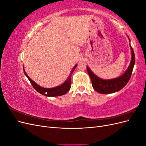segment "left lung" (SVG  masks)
Returning <instances> with one entry per match:
<instances>
[{
	"mask_svg": "<svg viewBox=\"0 0 146 146\" xmlns=\"http://www.w3.org/2000/svg\"><path fill=\"white\" fill-rule=\"evenodd\" d=\"M129 41H130V38ZM131 51V60L129 68L126 70L124 74L121 76L116 78L109 79V80H104L100 78L95 75L92 70L87 66L88 73L91 78L92 87L94 89L100 94H111L117 91H120L124 87L130 80L132 71L134 67L135 62V56L133 48L130 46Z\"/></svg>",
	"mask_w": 146,
	"mask_h": 146,
	"instance_id": "1",
	"label": "left lung"
}]
</instances>
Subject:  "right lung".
I'll use <instances>...</instances> for the list:
<instances>
[{
    "mask_svg": "<svg viewBox=\"0 0 146 146\" xmlns=\"http://www.w3.org/2000/svg\"><path fill=\"white\" fill-rule=\"evenodd\" d=\"M77 66V64L75 65L72 70H71V72H70L69 76L68 77V79L66 80L64 83L61 84V85L60 86L54 87V88H44L39 86L38 84H36L34 81H33L32 79L29 77L28 75L26 74L25 70H24V72L25 76L28 78V79L30 82L31 84H32L33 87L35 88V90L36 91H38V92H39L40 94L44 95L46 96H48V97L61 96L66 94L70 90V85H71V76H72V72H74V70L76 68ZM46 92H47V93L46 94Z\"/></svg>",
    "mask_w": 146,
    "mask_h": 146,
    "instance_id": "add662e5",
    "label": "right lung"
}]
</instances>
